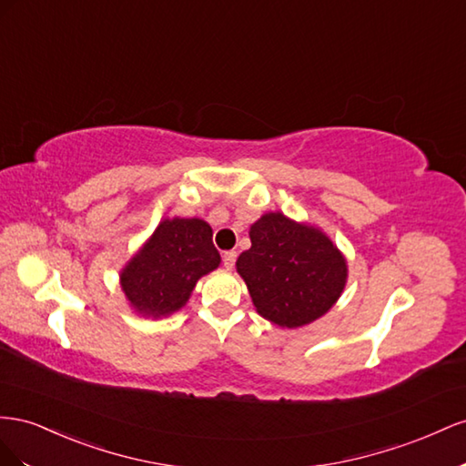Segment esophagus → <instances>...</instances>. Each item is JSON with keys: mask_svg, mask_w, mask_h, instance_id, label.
Wrapping results in <instances>:
<instances>
[{"mask_svg": "<svg viewBox=\"0 0 466 466\" xmlns=\"http://www.w3.org/2000/svg\"><path fill=\"white\" fill-rule=\"evenodd\" d=\"M222 263H224V268H226V269H232V268H234V263H236V251H234V249L224 251Z\"/></svg>", "mask_w": 466, "mask_h": 466, "instance_id": "esophagus-1", "label": "esophagus"}]
</instances>
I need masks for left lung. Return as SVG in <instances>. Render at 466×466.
<instances>
[{
  "instance_id": "obj_1",
  "label": "left lung",
  "mask_w": 466,
  "mask_h": 466,
  "mask_svg": "<svg viewBox=\"0 0 466 466\" xmlns=\"http://www.w3.org/2000/svg\"><path fill=\"white\" fill-rule=\"evenodd\" d=\"M249 240L236 269L265 320L299 328L334 307L348 281V261L322 230L268 212L249 226Z\"/></svg>"
}]
</instances>
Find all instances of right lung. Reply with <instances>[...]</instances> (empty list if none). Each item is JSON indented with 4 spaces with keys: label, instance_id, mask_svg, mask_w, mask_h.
Masks as SVG:
<instances>
[{
    "label": "right lung",
    "instance_id": "add662e5",
    "mask_svg": "<svg viewBox=\"0 0 466 466\" xmlns=\"http://www.w3.org/2000/svg\"><path fill=\"white\" fill-rule=\"evenodd\" d=\"M220 254L212 228L201 218H166L121 271L130 307L148 318L177 312L198 279L215 271Z\"/></svg>",
    "mask_w": 466,
    "mask_h": 466
}]
</instances>
